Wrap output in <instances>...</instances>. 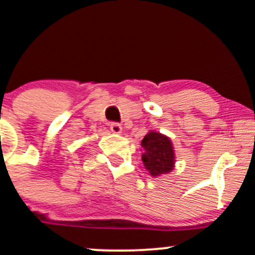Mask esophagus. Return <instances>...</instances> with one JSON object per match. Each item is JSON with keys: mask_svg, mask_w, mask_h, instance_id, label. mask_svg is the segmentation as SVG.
I'll use <instances>...</instances> for the list:
<instances>
[{"mask_svg": "<svg viewBox=\"0 0 255 255\" xmlns=\"http://www.w3.org/2000/svg\"><path fill=\"white\" fill-rule=\"evenodd\" d=\"M110 128H111V130H112V133H115V134H121V133H122V130H123L122 126H121L120 123H116V122L111 123Z\"/></svg>", "mask_w": 255, "mask_h": 255, "instance_id": "obj_1", "label": "esophagus"}]
</instances>
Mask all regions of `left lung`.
Segmentation results:
<instances>
[{
  "label": "left lung",
  "instance_id": "obj_1",
  "mask_svg": "<svg viewBox=\"0 0 255 255\" xmlns=\"http://www.w3.org/2000/svg\"><path fill=\"white\" fill-rule=\"evenodd\" d=\"M142 162L153 178L168 174L174 169L175 153L169 137L149 130L140 142Z\"/></svg>",
  "mask_w": 255,
  "mask_h": 255
}]
</instances>
